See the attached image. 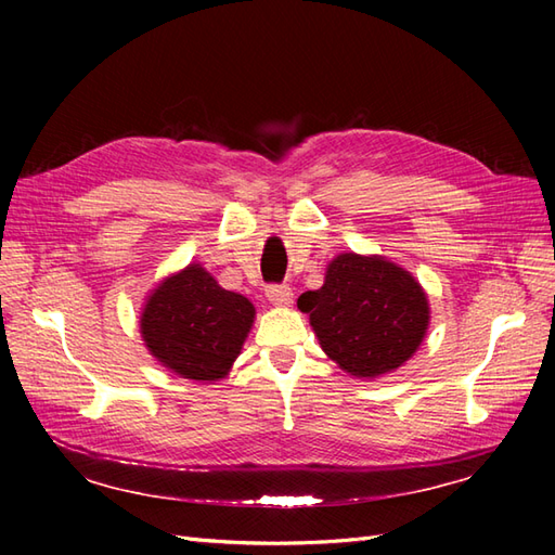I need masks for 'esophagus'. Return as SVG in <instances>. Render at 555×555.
<instances>
[{
    "label": "esophagus",
    "mask_w": 555,
    "mask_h": 555,
    "mask_svg": "<svg viewBox=\"0 0 555 555\" xmlns=\"http://www.w3.org/2000/svg\"><path fill=\"white\" fill-rule=\"evenodd\" d=\"M266 298L271 300L273 306H292L294 294L287 284H271V287L266 289Z\"/></svg>",
    "instance_id": "34e87169"
}]
</instances>
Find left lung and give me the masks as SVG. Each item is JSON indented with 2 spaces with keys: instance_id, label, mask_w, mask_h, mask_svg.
<instances>
[{
  "instance_id": "left-lung-1",
  "label": "left lung",
  "mask_w": 555,
  "mask_h": 555,
  "mask_svg": "<svg viewBox=\"0 0 555 555\" xmlns=\"http://www.w3.org/2000/svg\"><path fill=\"white\" fill-rule=\"evenodd\" d=\"M331 361L354 377L393 373L422 345L430 308L412 273L384 257H335L324 284L298 296Z\"/></svg>"
}]
</instances>
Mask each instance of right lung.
I'll use <instances>...</instances> for the list:
<instances>
[{
	"label": "right lung",
	"instance_id": "1",
	"mask_svg": "<svg viewBox=\"0 0 555 555\" xmlns=\"http://www.w3.org/2000/svg\"><path fill=\"white\" fill-rule=\"evenodd\" d=\"M255 324V306L222 289L201 263L164 278L145 298L141 335L150 354L182 379L220 382Z\"/></svg>",
	"mask_w": 555,
	"mask_h": 555
}]
</instances>
